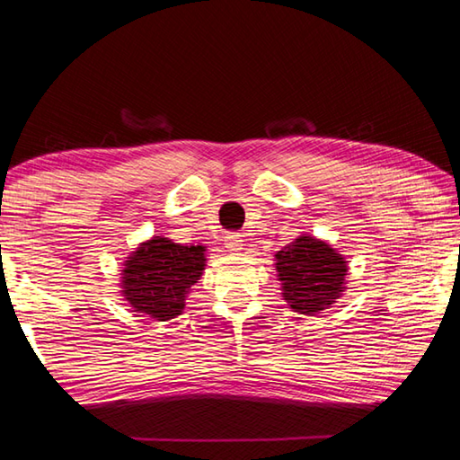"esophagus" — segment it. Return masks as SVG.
<instances>
[{"instance_id": "obj_1", "label": "esophagus", "mask_w": 460, "mask_h": 460, "mask_svg": "<svg viewBox=\"0 0 460 460\" xmlns=\"http://www.w3.org/2000/svg\"><path fill=\"white\" fill-rule=\"evenodd\" d=\"M223 241H225V249L231 253L241 252V249H243V239H241L239 233H229V235H225Z\"/></svg>"}]
</instances>
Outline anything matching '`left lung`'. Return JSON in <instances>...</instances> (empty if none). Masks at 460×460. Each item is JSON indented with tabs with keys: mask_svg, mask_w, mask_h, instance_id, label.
<instances>
[{
	"mask_svg": "<svg viewBox=\"0 0 460 460\" xmlns=\"http://www.w3.org/2000/svg\"><path fill=\"white\" fill-rule=\"evenodd\" d=\"M276 270L288 306L313 316L337 302L349 268L329 243L302 235L276 253Z\"/></svg>",
	"mask_w": 460,
	"mask_h": 460,
	"instance_id": "1",
	"label": "left lung"
}]
</instances>
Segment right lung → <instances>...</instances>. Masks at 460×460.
Returning <instances> with one entry per match:
<instances>
[{
  "label": "right lung",
  "instance_id": "obj_1",
  "mask_svg": "<svg viewBox=\"0 0 460 460\" xmlns=\"http://www.w3.org/2000/svg\"><path fill=\"white\" fill-rule=\"evenodd\" d=\"M205 261L202 245L152 237L128 258L121 270V294L134 313L170 321L184 310L186 296L205 270Z\"/></svg>",
  "mask_w": 460,
  "mask_h": 460
}]
</instances>
